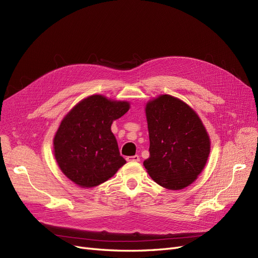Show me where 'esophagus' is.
Wrapping results in <instances>:
<instances>
[{
    "instance_id": "obj_1",
    "label": "esophagus",
    "mask_w": 258,
    "mask_h": 258,
    "mask_svg": "<svg viewBox=\"0 0 258 258\" xmlns=\"http://www.w3.org/2000/svg\"><path fill=\"white\" fill-rule=\"evenodd\" d=\"M127 161H130V162H137V161H140V156L139 155H135V156H128V157L126 158Z\"/></svg>"
}]
</instances>
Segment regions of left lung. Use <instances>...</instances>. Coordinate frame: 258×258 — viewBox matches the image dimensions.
Here are the masks:
<instances>
[{
	"label": "left lung",
	"instance_id": "1",
	"mask_svg": "<svg viewBox=\"0 0 258 258\" xmlns=\"http://www.w3.org/2000/svg\"><path fill=\"white\" fill-rule=\"evenodd\" d=\"M145 111L150 157L144 167L160 186L182 189L197 178L209 157L204 123L188 105L169 95L148 102Z\"/></svg>",
	"mask_w": 258,
	"mask_h": 258
}]
</instances>
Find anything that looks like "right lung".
Listing matches in <instances>:
<instances>
[{
  "label": "right lung",
  "mask_w": 258,
  "mask_h": 258,
  "mask_svg": "<svg viewBox=\"0 0 258 258\" xmlns=\"http://www.w3.org/2000/svg\"><path fill=\"white\" fill-rule=\"evenodd\" d=\"M128 110V102L95 95L81 101L61 121L53 139L54 157L72 182L98 186L126 163L111 126Z\"/></svg>",
  "instance_id": "right-lung-1"
}]
</instances>
